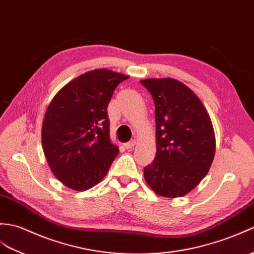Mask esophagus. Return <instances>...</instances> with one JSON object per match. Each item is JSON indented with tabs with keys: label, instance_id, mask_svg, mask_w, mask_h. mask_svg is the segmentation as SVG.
Instances as JSON below:
<instances>
[{
	"label": "esophagus",
	"instance_id": "obj_1",
	"mask_svg": "<svg viewBox=\"0 0 254 254\" xmlns=\"http://www.w3.org/2000/svg\"><path fill=\"white\" fill-rule=\"evenodd\" d=\"M134 145H135V139H132V140H129V141H127V143L125 144V148L132 149L133 147H134Z\"/></svg>",
	"mask_w": 254,
	"mask_h": 254
}]
</instances>
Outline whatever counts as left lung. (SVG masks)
Masks as SVG:
<instances>
[{"instance_id":"8db88e82","label":"left lung","mask_w":254,"mask_h":254,"mask_svg":"<svg viewBox=\"0 0 254 254\" xmlns=\"http://www.w3.org/2000/svg\"><path fill=\"white\" fill-rule=\"evenodd\" d=\"M155 103L157 154L144 168L147 184L159 196H184L202 181L213 161L215 137L202 103L182 82L141 80Z\"/></svg>"}]
</instances>
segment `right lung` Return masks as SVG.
<instances>
[{
    "label": "right lung",
    "mask_w": 254,
    "mask_h": 254,
    "mask_svg": "<svg viewBox=\"0 0 254 254\" xmlns=\"http://www.w3.org/2000/svg\"><path fill=\"white\" fill-rule=\"evenodd\" d=\"M127 75L95 69L69 82L53 98L42 126L49 166L64 185L74 190L95 186L119 154L109 137L108 104Z\"/></svg>",
    "instance_id": "1"
}]
</instances>
